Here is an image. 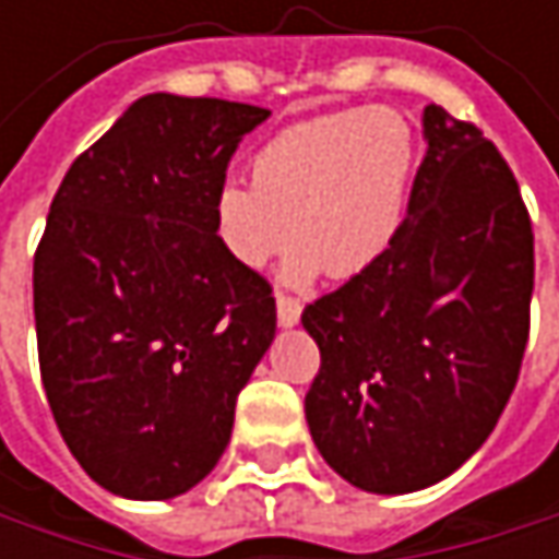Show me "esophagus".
<instances>
[{
    "label": "esophagus",
    "instance_id": "esophagus-1",
    "mask_svg": "<svg viewBox=\"0 0 559 559\" xmlns=\"http://www.w3.org/2000/svg\"><path fill=\"white\" fill-rule=\"evenodd\" d=\"M278 323L281 326H297V320H300V304L294 300V297H284L278 294Z\"/></svg>",
    "mask_w": 559,
    "mask_h": 559
}]
</instances>
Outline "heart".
<instances>
[{
    "instance_id": "heart-1",
    "label": "heart",
    "mask_w": 559,
    "mask_h": 559,
    "mask_svg": "<svg viewBox=\"0 0 559 559\" xmlns=\"http://www.w3.org/2000/svg\"><path fill=\"white\" fill-rule=\"evenodd\" d=\"M417 145L394 109H346L294 122L252 158L249 180L213 193L219 246L246 269H262L294 236L278 278L307 287L323 269L356 278L391 249L411 197Z\"/></svg>"
}]
</instances>
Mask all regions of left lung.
Masks as SVG:
<instances>
[{"mask_svg": "<svg viewBox=\"0 0 559 559\" xmlns=\"http://www.w3.org/2000/svg\"><path fill=\"white\" fill-rule=\"evenodd\" d=\"M427 155L391 249L304 307L320 376L307 427L349 486L404 496L456 473L504 411L534 290V233L499 148L424 106Z\"/></svg>", "mask_w": 559, "mask_h": 559, "instance_id": "1", "label": "left lung"}]
</instances>
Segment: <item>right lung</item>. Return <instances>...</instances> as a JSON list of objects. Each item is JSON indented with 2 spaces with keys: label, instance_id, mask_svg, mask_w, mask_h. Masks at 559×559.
<instances>
[{
  "label": "right lung",
  "instance_id": "add662e5",
  "mask_svg": "<svg viewBox=\"0 0 559 559\" xmlns=\"http://www.w3.org/2000/svg\"><path fill=\"white\" fill-rule=\"evenodd\" d=\"M272 112L148 93L60 183L35 255L41 382L106 492L165 502L219 463L275 340L269 281L216 239L213 193Z\"/></svg>",
  "mask_w": 559,
  "mask_h": 559
}]
</instances>
